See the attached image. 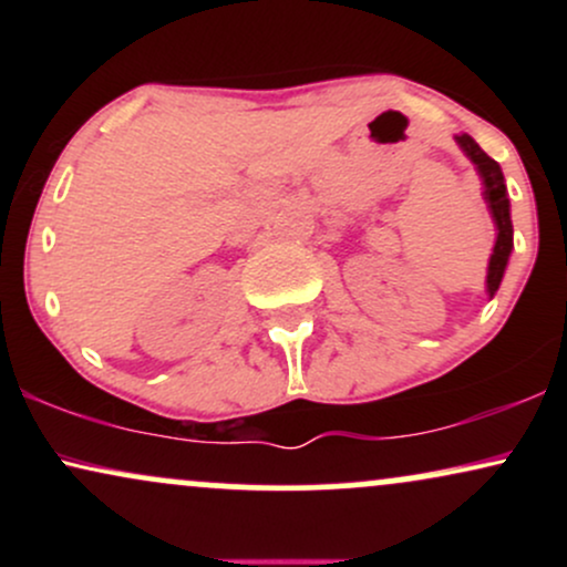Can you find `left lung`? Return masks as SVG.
I'll list each match as a JSON object with an SVG mask.
<instances>
[{"label":"left lung","instance_id":"1","mask_svg":"<svg viewBox=\"0 0 567 567\" xmlns=\"http://www.w3.org/2000/svg\"><path fill=\"white\" fill-rule=\"evenodd\" d=\"M455 143H458L461 152L472 159L474 171H477L480 181H483V197L487 202V210H491L493 224H496V245H493L491 261H487V277H485L487 298H493L496 296L501 279H504L506 264H509L512 247H514L509 194H506V181H504V173H501V165L496 159L487 157L472 135L466 133L455 135Z\"/></svg>","mask_w":567,"mask_h":567}]
</instances>
